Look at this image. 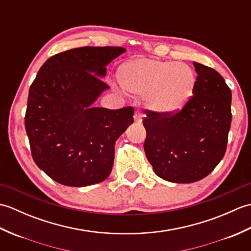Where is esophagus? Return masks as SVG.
I'll use <instances>...</instances> for the list:
<instances>
[{"instance_id": "34e87169", "label": "esophagus", "mask_w": 251, "mask_h": 251, "mask_svg": "<svg viewBox=\"0 0 251 251\" xmlns=\"http://www.w3.org/2000/svg\"><path fill=\"white\" fill-rule=\"evenodd\" d=\"M142 113L140 111H136L135 115H134V120L136 123H141L142 122Z\"/></svg>"}]
</instances>
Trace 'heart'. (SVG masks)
<instances>
[{"mask_svg": "<svg viewBox=\"0 0 251 251\" xmlns=\"http://www.w3.org/2000/svg\"><path fill=\"white\" fill-rule=\"evenodd\" d=\"M117 78L127 92L143 95L147 108L159 116L177 114L193 97L196 86V74L190 66L153 58L124 63Z\"/></svg>", "mask_w": 251, "mask_h": 251, "instance_id": "obj_1", "label": "heart"}]
</instances>
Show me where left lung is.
<instances>
[{
  "label": "left lung",
  "mask_w": 251,
  "mask_h": 251,
  "mask_svg": "<svg viewBox=\"0 0 251 251\" xmlns=\"http://www.w3.org/2000/svg\"><path fill=\"white\" fill-rule=\"evenodd\" d=\"M196 86L189 103L172 116L147 111L145 152L154 173L174 183L209 175L225 156L231 127L232 93L214 69L193 62Z\"/></svg>",
  "instance_id": "left-lung-1"
}]
</instances>
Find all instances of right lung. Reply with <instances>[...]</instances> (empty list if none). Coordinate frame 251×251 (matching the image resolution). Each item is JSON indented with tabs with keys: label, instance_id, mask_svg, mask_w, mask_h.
<instances>
[{
	"label": "right lung",
	"instance_id": "right-lung-1",
	"mask_svg": "<svg viewBox=\"0 0 251 251\" xmlns=\"http://www.w3.org/2000/svg\"><path fill=\"white\" fill-rule=\"evenodd\" d=\"M123 47H81L50 57L29 90L25 125L32 157L56 182L87 186L111 174L114 145L134 123V108L94 103L110 87L106 66Z\"/></svg>",
	"mask_w": 251,
	"mask_h": 251
}]
</instances>
